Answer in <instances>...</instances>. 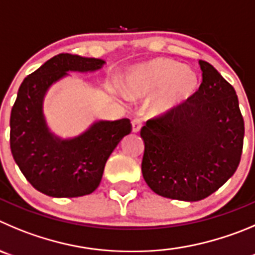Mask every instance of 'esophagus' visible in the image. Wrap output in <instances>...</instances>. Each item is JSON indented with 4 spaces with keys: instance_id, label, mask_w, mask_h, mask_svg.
<instances>
[{
    "instance_id": "esophagus-1",
    "label": "esophagus",
    "mask_w": 255,
    "mask_h": 255,
    "mask_svg": "<svg viewBox=\"0 0 255 255\" xmlns=\"http://www.w3.org/2000/svg\"><path fill=\"white\" fill-rule=\"evenodd\" d=\"M142 128V120L141 118H134V120L132 121V130L134 133L139 132V129Z\"/></svg>"
}]
</instances>
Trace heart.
<instances>
[{"instance_id":"heart-1","label":"heart","mask_w":255,"mask_h":255,"mask_svg":"<svg viewBox=\"0 0 255 255\" xmlns=\"http://www.w3.org/2000/svg\"><path fill=\"white\" fill-rule=\"evenodd\" d=\"M199 77L192 68L167 58H153L126 73L125 92L132 99L152 98L151 111L166 114L181 108L194 97Z\"/></svg>"}]
</instances>
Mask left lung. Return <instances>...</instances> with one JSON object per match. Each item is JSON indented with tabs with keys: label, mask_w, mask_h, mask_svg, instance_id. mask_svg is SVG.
<instances>
[{
	"label": "left lung",
	"mask_w": 255,
	"mask_h": 255,
	"mask_svg": "<svg viewBox=\"0 0 255 255\" xmlns=\"http://www.w3.org/2000/svg\"><path fill=\"white\" fill-rule=\"evenodd\" d=\"M203 82L181 108L147 121L142 175L157 195L199 201L221 187L240 162L244 120L234 88L200 60Z\"/></svg>",
	"instance_id": "1"
}]
</instances>
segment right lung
<instances>
[{"mask_svg": "<svg viewBox=\"0 0 255 255\" xmlns=\"http://www.w3.org/2000/svg\"><path fill=\"white\" fill-rule=\"evenodd\" d=\"M103 59L59 54L23 79L9 118V146L21 172L37 191L52 197L89 195L99 186L117 144L129 134L128 118L95 121L79 135L61 138L50 130L44 98L69 71L92 73Z\"/></svg>", "mask_w": 255, "mask_h": 255, "instance_id": "obj_1", "label": "right lung"}]
</instances>
